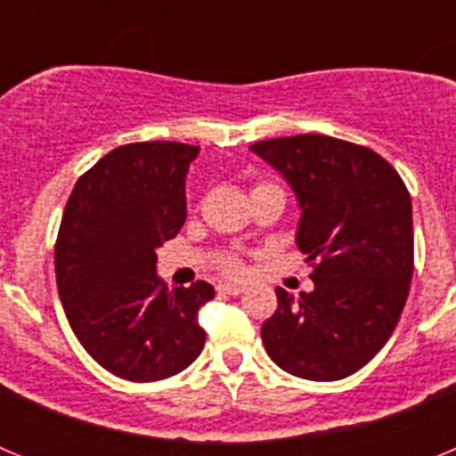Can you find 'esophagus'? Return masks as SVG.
I'll return each instance as SVG.
<instances>
[{"label": "esophagus", "mask_w": 456, "mask_h": 456, "mask_svg": "<svg viewBox=\"0 0 456 456\" xmlns=\"http://www.w3.org/2000/svg\"><path fill=\"white\" fill-rule=\"evenodd\" d=\"M216 289H219V292H224V294H241L247 288H244V285H240V283H221Z\"/></svg>", "instance_id": "obj_1"}]
</instances>
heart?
Returning a JSON list of instances; mask_svg holds the SVG:
<instances>
[{
  "label": "heart",
  "mask_w": 456,
  "mask_h": 456,
  "mask_svg": "<svg viewBox=\"0 0 456 456\" xmlns=\"http://www.w3.org/2000/svg\"><path fill=\"white\" fill-rule=\"evenodd\" d=\"M224 269L228 273H240L241 272V263L237 260L235 256H228V257H224Z\"/></svg>",
  "instance_id": "b5f03b06"
}]
</instances>
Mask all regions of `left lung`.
<instances>
[{
  "mask_svg": "<svg viewBox=\"0 0 456 456\" xmlns=\"http://www.w3.org/2000/svg\"><path fill=\"white\" fill-rule=\"evenodd\" d=\"M299 205L297 247L315 288L297 299L276 288L263 324L273 363L310 381L368 365L400 322L413 276V215L404 183L370 148L322 134L253 143Z\"/></svg>",
  "mask_w": 456,
  "mask_h": 456,
  "instance_id": "left-lung-1",
  "label": "left lung"
}]
</instances>
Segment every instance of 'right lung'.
I'll return each mask as SVG.
<instances>
[{
	"instance_id": "obj_1",
	"label": "right lung",
	"mask_w": 456,
	"mask_h": 456,
	"mask_svg": "<svg viewBox=\"0 0 456 456\" xmlns=\"http://www.w3.org/2000/svg\"><path fill=\"white\" fill-rule=\"evenodd\" d=\"M199 146L127 143L77 180L54 248L56 285L82 347L127 381H159L199 358L205 281L173 288L157 276V248L187 219L189 164Z\"/></svg>"
}]
</instances>
